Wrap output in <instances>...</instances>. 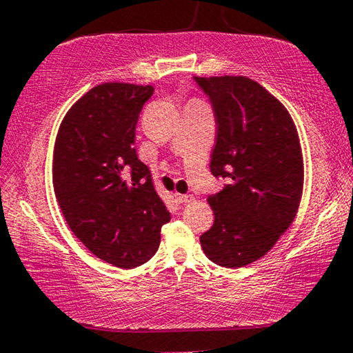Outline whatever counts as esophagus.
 I'll use <instances>...</instances> for the list:
<instances>
[{"instance_id":"1","label":"esophagus","mask_w":353,"mask_h":353,"mask_svg":"<svg viewBox=\"0 0 353 353\" xmlns=\"http://www.w3.org/2000/svg\"><path fill=\"white\" fill-rule=\"evenodd\" d=\"M174 198H176V201L179 203V205H185V203H190L193 200L192 195H182V193H176Z\"/></svg>"}]
</instances>
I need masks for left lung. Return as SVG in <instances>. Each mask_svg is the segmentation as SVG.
<instances>
[{"label":"left lung","mask_w":353,"mask_h":353,"mask_svg":"<svg viewBox=\"0 0 353 353\" xmlns=\"http://www.w3.org/2000/svg\"><path fill=\"white\" fill-rule=\"evenodd\" d=\"M214 110L211 172L227 185L208 196L214 224L200 236L205 254L238 269L265 256L299 210L304 161L285 105L246 77H195Z\"/></svg>","instance_id":"1"}]
</instances>
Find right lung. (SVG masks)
Returning <instances> with one entry per match:
<instances>
[{
	"mask_svg": "<svg viewBox=\"0 0 353 353\" xmlns=\"http://www.w3.org/2000/svg\"><path fill=\"white\" fill-rule=\"evenodd\" d=\"M152 86L103 83L73 103L59 128L52 183L68 227L94 256L121 269L145 264L171 216L134 148Z\"/></svg>",
	"mask_w": 353,
	"mask_h": 353,
	"instance_id": "right-lung-1",
	"label": "right lung"
}]
</instances>
